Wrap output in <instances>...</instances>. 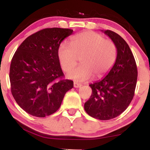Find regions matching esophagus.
<instances>
[{
    "instance_id": "1",
    "label": "esophagus",
    "mask_w": 150,
    "mask_h": 150,
    "mask_svg": "<svg viewBox=\"0 0 150 150\" xmlns=\"http://www.w3.org/2000/svg\"><path fill=\"white\" fill-rule=\"evenodd\" d=\"M73 86L75 88H79V87H80L81 86H82V85L80 83H77V82H74L73 83Z\"/></svg>"
}]
</instances>
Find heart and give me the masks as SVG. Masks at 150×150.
I'll list each match as a JSON object with an SVG mask.
<instances>
[{
	"mask_svg": "<svg viewBox=\"0 0 150 150\" xmlns=\"http://www.w3.org/2000/svg\"><path fill=\"white\" fill-rule=\"evenodd\" d=\"M78 58L81 65L68 73L69 78L77 82H86L94 77L102 78L116 62V46L97 32H81L72 37L71 44L63 42L58 49V58L63 71L73 68Z\"/></svg>",
	"mask_w": 150,
	"mask_h": 150,
	"instance_id": "b5f03b06",
	"label": "heart"
}]
</instances>
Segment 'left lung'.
I'll return each instance as SVG.
<instances>
[{"label":"left lung","instance_id":"1","mask_svg":"<svg viewBox=\"0 0 150 150\" xmlns=\"http://www.w3.org/2000/svg\"><path fill=\"white\" fill-rule=\"evenodd\" d=\"M117 48V58L106 76L89 85L92 94L85 103L87 114L99 120H110L128 108L135 94L137 79L135 60L128 44L120 35L104 31Z\"/></svg>","mask_w":150,"mask_h":150}]
</instances>
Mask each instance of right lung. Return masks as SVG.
Returning <instances> with one entry per match:
<instances>
[{"label":"right lung","mask_w":150,"mask_h":150,"mask_svg":"<svg viewBox=\"0 0 150 150\" xmlns=\"http://www.w3.org/2000/svg\"><path fill=\"white\" fill-rule=\"evenodd\" d=\"M73 30L53 27L36 32L15 51L10 68L11 92L24 111L36 117L53 114L61 106L73 81L64 76L58 49Z\"/></svg>","instance_id":"1"}]
</instances>
